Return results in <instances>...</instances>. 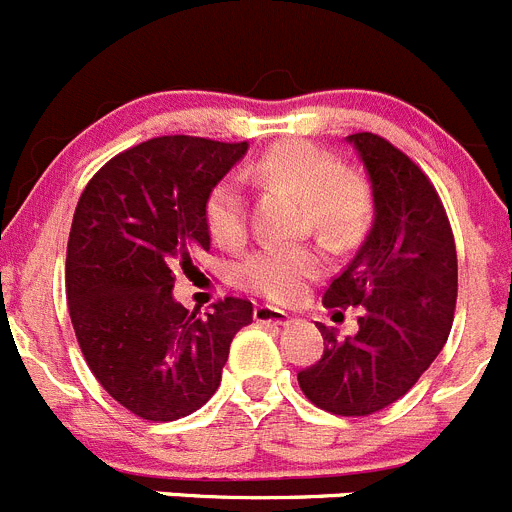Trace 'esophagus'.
Wrapping results in <instances>:
<instances>
[{"label": "esophagus", "instance_id": "obj_1", "mask_svg": "<svg viewBox=\"0 0 512 512\" xmlns=\"http://www.w3.org/2000/svg\"><path fill=\"white\" fill-rule=\"evenodd\" d=\"M253 320L261 325H289L292 323V315H287L284 310H277V307L259 305L253 310Z\"/></svg>", "mask_w": 512, "mask_h": 512}]
</instances>
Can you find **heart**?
Returning <instances> with one entry per match:
<instances>
[{"label": "heart", "mask_w": 512, "mask_h": 512, "mask_svg": "<svg viewBox=\"0 0 512 512\" xmlns=\"http://www.w3.org/2000/svg\"><path fill=\"white\" fill-rule=\"evenodd\" d=\"M251 176L282 184L307 202L310 225L333 241H346L359 230L366 212V192L356 176L341 171L338 158L307 140H287L251 166ZM207 228L223 246L246 235V197L235 179H223L207 197ZM323 271V256L307 246H264L246 256L238 279L246 289L271 302H295Z\"/></svg>", "instance_id": "obj_1"}]
</instances>
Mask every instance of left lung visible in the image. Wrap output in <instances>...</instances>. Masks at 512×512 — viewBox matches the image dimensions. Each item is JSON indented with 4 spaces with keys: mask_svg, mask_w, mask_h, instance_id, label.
<instances>
[{
    "mask_svg": "<svg viewBox=\"0 0 512 512\" xmlns=\"http://www.w3.org/2000/svg\"><path fill=\"white\" fill-rule=\"evenodd\" d=\"M346 140L369 174L374 217L323 305L361 307L359 330L338 341L336 330L318 323L325 351L297 382L320 410L372 415L400 400L441 354L459 274L449 217L428 176L379 135Z\"/></svg>",
    "mask_w": 512,
    "mask_h": 512,
    "instance_id": "1",
    "label": "left lung"
}]
</instances>
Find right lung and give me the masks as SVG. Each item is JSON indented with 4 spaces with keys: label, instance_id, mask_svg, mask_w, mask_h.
Listing matches in <instances>:
<instances>
[{
    "label": "right lung",
    "instance_id": "right-lung-1",
    "mask_svg": "<svg viewBox=\"0 0 512 512\" xmlns=\"http://www.w3.org/2000/svg\"><path fill=\"white\" fill-rule=\"evenodd\" d=\"M248 143L161 135L122 151L81 192L66 292L89 369L143 420L200 410L220 387L230 341L253 305L225 297L205 318L174 300L176 274L210 251L207 197Z\"/></svg>",
    "mask_w": 512,
    "mask_h": 512
}]
</instances>
